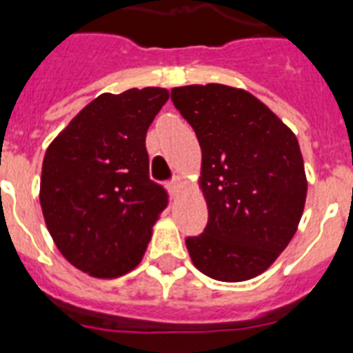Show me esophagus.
I'll return each instance as SVG.
<instances>
[{"mask_svg": "<svg viewBox=\"0 0 353 353\" xmlns=\"http://www.w3.org/2000/svg\"><path fill=\"white\" fill-rule=\"evenodd\" d=\"M168 190L172 192V194H176L177 190H179V186H181V181H179V177H174V179H170V181L167 183Z\"/></svg>", "mask_w": 353, "mask_h": 353, "instance_id": "1", "label": "esophagus"}]
</instances>
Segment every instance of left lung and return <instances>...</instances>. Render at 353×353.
I'll use <instances>...</instances> for the list:
<instances>
[{
  "label": "left lung",
  "instance_id": "left-lung-1",
  "mask_svg": "<svg viewBox=\"0 0 353 353\" xmlns=\"http://www.w3.org/2000/svg\"><path fill=\"white\" fill-rule=\"evenodd\" d=\"M172 101L201 145L208 223L186 237L205 276H259L290 243L303 216L306 176L294 132L257 97L226 85L172 88Z\"/></svg>",
  "mask_w": 353,
  "mask_h": 353
}]
</instances>
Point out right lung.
<instances>
[{"label": "right lung", "mask_w": 353, "mask_h": 353, "mask_svg": "<svg viewBox=\"0 0 353 353\" xmlns=\"http://www.w3.org/2000/svg\"><path fill=\"white\" fill-rule=\"evenodd\" d=\"M167 88L101 94L48 147L41 210L63 256L94 277H117L141 261L168 194L148 174L145 139Z\"/></svg>", "instance_id": "1"}]
</instances>
